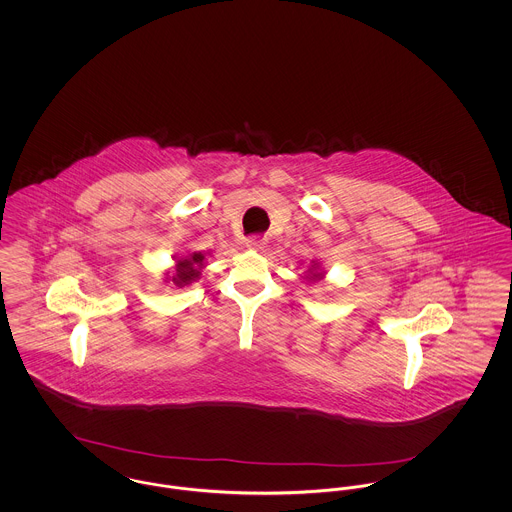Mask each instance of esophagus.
<instances>
[{
  "mask_svg": "<svg viewBox=\"0 0 512 512\" xmlns=\"http://www.w3.org/2000/svg\"><path fill=\"white\" fill-rule=\"evenodd\" d=\"M247 249H251V251H263L265 247H267V240H263V238H249L247 242Z\"/></svg>",
  "mask_w": 512,
  "mask_h": 512,
  "instance_id": "34e87169",
  "label": "esophagus"
}]
</instances>
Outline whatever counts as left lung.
Wrapping results in <instances>:
<instances>
[{
  "mask_svg": "<svg viewBox=\"0 0 512 512\" xmlns=\"http://www.w3.org/2000/svg\"><path fill=\"white\" fill-rule=\"evenodd\" d=\"M305 278L309 284H322L326 278V270L322 268V263L318 259H311V265L305 270Z\"/></svg>",
  "mask_w": 512,
  "mask_h": 512,
  "instance_id": "left-lung-1",
  "label": "left lung"
}]
</instances>
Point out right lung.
Masks as SVG:
<instances>
[{
    "label": "right lung",
    "instance_id": "add662e5",
    "mask_svg": "<svg viewBox=\"0 0 512 512\" xmlns=\"http://www.w3.org/2000/svg\"><path fill=\"white\" fill-rule=\"evenodd\" d=\"M174 267L165 270L163 282H172L176 288H188L197 282L207 267V259L201 251H188L172 257Z\"/></svg>",
    "mask_w": 512,
    "mask_h": 512
}]
</instances>
